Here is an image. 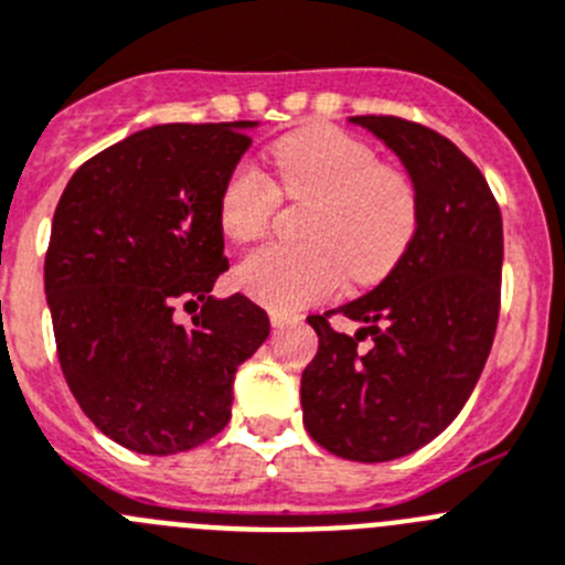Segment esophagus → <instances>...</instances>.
<instances>
[{
	"label": "esophagus",
	"instance_id": "esophagus-1",
	"mask_svg": "<svg viewBox=\"0 0 565 565\" xmlns=\"http://www.w3.org/2000/svg\"><path fill=\"white\" fill-rule=\"evenodd\" d=\"M273 327H287V323H298V315L289 312V309H270Z\"/></svg>",
	"mask_w": 565,
	"mask_h": 565
}]
</instances>
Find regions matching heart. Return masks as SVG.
<instances>
[{
	"label": "heart",
	"mask_w": 565,
	"mask_h": 565,
	"mask_svg": "<svg viewBox=\"0 0 565 565\" xmlns=\"http://www.w3.org/2000/svg\"><path fill=\"white\" fill-rule=\"evenodd\" d=\"M278 188L242 162L220 196V225L236 245L267 233L278 191L309 200L303 242L267 245L242 258L236 284L276 309L320 301L343 284H374L394 270L419 225V194L403 169L383 166L371 146L332 126L295 131L273 146Z\"/></svg>",
	"instance_id": "1"
}]
</instances>
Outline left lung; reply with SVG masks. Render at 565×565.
<instances>
[{
    "mask_svg": "<svg viewBox=\"0 0 565 565\" xmlns=\"http://www.w3.org/2000/svg\"><path fill=\"white\" fill-rule=\"evenodd\" d=\"M349 124L383 140L419 194V225L394 270L358 301L307 318L318 354L301 374L303 425L329 454L371 465L436 439L479 383L501 307L504 227L484 174L439 131L391 115ZM332 313L361 329L338 333Z\"/></svg>",
    "mask_w": 565,
    "mask_h": 565,
    "instance_id": "left-lung-1",
    "label": "left lung"
}]
</instances>
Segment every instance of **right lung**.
<instances>
[{"label":"right lung","instance_id":"right-lung-1","mask_svg":"<svg viewBox=\"0 0 565 565\" xmlns=\"http://www.w3.org/2000/svg\"><path fill=\"white\" fill-rule=\"evenodd\" d=\"M253 120L162 124L86 160L61 194L44 292L70 391L95 428L171 456L231 419L236 369L270 334L245 298H213L227 270L220 196ZM196 311L182 328L175 309Z\"/></svg>","mask_w":565,"mask_h":565}]
</instances>
